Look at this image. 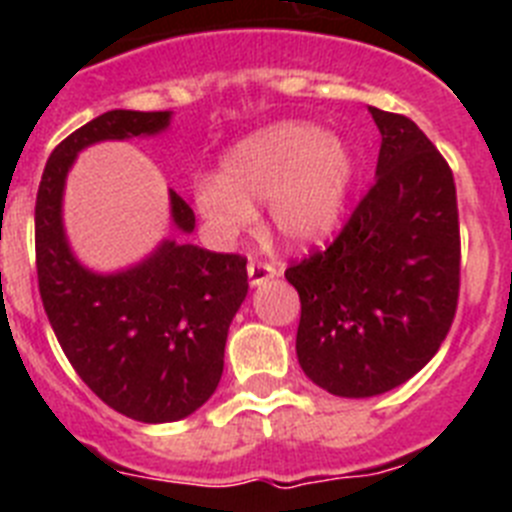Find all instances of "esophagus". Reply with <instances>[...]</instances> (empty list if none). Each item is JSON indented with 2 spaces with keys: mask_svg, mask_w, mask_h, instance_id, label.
Here are the masks:
<instances>
[{
  "mask_svg": "<svg viewBox=\"0 0 512 512\" xmlns=\"http://www.w3.org/2000/svg\"><path fill=\"white\" fill-rule=\"evenodd\" d=\"M279 277V266L277 264H264V261H248V282L251 287H261L269 279Z\"/></svg>",
  "mask_w": 512,
  "mask_h": 512,
  "instance_id": "34e87169",
  "label": "esophagus"
}]
</instances>
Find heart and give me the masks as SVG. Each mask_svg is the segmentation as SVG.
Returning a JSON list of instances; mask_svg holds the SVG:
<instances>
[{"instance_id":"1","label":"heart","mask_w":512,"mask_h":512,"mask_svg":"<svg viewBox=\"0 0 512 512\" xmlns=\"http://www.w3.org/2000/svg\"><path fill=\"white\" fill-rule=\"evenodd\" d=\"M354 179L351 153L312 122H277L235 143L223 171L194 176L200 217L220 241L256 223L269 202L271 228L289 246H312L336 230Z\"/></svg>"}]
</instances>
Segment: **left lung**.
Instances as JSON below:
<instances>
[{
  "mask_svg": "<svg viewBox=\"0 0 512 512\" xmlns=\"http://www.w3.org/2000/svg\"><path fill=\"white\" fill-rule=\"evenodd\" d=\"M377 179L325 251L284 277L302 305L297 361L338 397H374L436 356L459 300V212L449 164L410 117L369 107Z\"/></svg>",
  "mask_w": 512,
  "mask_h": 512,
  "instance_id": "left-lung-1",
  "label": "left lung"
}]
</instances>
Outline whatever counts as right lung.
Segmentation results:
<instances>
[{"instance_id":"right-lung-1","label":"right lung","mask_w":512,"mask_h":512,"mask_svg":"<svg viewBox=\"0 0 512 512\" xmlns=\"http://www.w3.org/2000/svg\"><path fill=\"white\" fill-rule=\"evenodd\" d=\"M171 112L110 110L58 143L35 200V259L45 315L84 384L140 423L200 410L223 377L228 328L246 300V259L166 238L128 269L99 274L74 256L63 189L76 156L102 140L158 135ZM171 225L192 233L194 212L169 189Z\"/></svg>"}]
</instances>
